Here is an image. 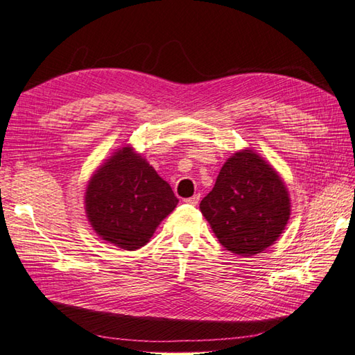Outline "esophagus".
<instances>
[{
	"mask_svg": "<svg viewBox=\"0 0 355 355\" xmlns=\"http://www.w3.org/2000/svg\"><path fill=\"white\" fill-rule=\"evenodd\" d=\"M186 202H187V205H191V206H197L200 202V193L193 195V197H191V198H186Z\"/></svg>",
	"mask_w": 355,
	"mask_h": 355,
	"instance_id": "esophagus-1",
	"label": "esophagus"
}]
</instances>
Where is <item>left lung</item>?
<instances>
[{
	"label": "left lung",
	"instance_id": "8db88e82",
	"mask_svg": "<svg viewBox=\"0 0 355 355\" xmlns=\"http://www.w3.org/2000/svg\"><path fill=\"white\" fill-rule=\"evenodd\" d=\"M282 178L252 149L233 154L216 177L200 210L223 247L252 256L275 244L291 212Z\"/></svg>",
	"mask_w": 355,
	"mask_h": 355
}]
</instances>
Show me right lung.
<instances>
[{
	"instance_id": "right-lung-1",
	"label": "right lung",
	"mask_w": 355,
	"mask_h": 355,
	"mask_svg": "<svg viewBox=\"0 0 355 355\" xmlns=\"http://www.w3.org/2000/svg\"><path fill=\"white\" fill-rule=\"evenodd\" d=\"M178 205L171 186L132 146L119 148L93 177L85 192V212L103 241L137 250Z\"/></svg>"
}]
</instances>
